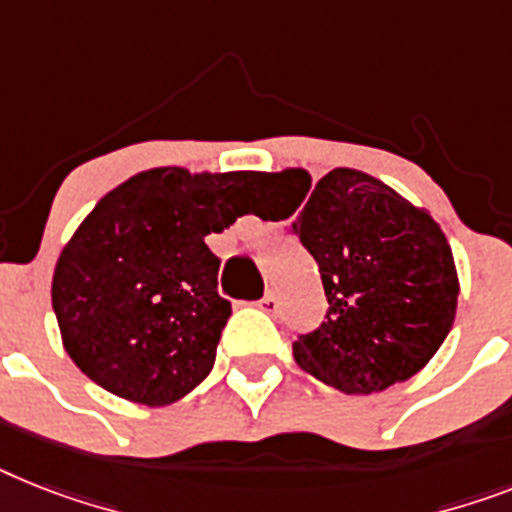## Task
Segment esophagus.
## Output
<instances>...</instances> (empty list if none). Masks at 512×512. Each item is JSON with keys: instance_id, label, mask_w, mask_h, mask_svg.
Here are the masks:
<instances>
[{"instance_id": "esophagus-1", "label": "esophagus", "mask_w": 512, "mask_h": 512, "mask_svg": "<svg viewBox=\"0 0 512 512\" xmlns=\"http://www.w3.org/2000/svg\"><path fill=\"white\" fill-rule=\"evenodd\" d=\"M256 306H259L261 311H266V314H277V308H280V298H277L274 293H266L264 298L256 303Z\"/></svg>"}]
</instances>
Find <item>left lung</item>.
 Instances as JSON below:
<instances>
[{
	"label": "left lung",
	"mask_w": 512,
	"mask_h": 512,
	"mask_svg": "<svg viewBox=\"0 0 512 512\" xmlns=\"http://www.w3.org/2000/svg\"><path fill=\"white\" fill-rule=\"evenodd\" d=\"M295 188L298 235L322 274L324 322L293 342L303 371L348 395L411 379L445 342L458 308V274L445 232L390 185L358 170L264 175ZM307 201L303 202L302 198Z\"/></svg>",
	"instance_id": "left-lung-1"
}]
</instances>
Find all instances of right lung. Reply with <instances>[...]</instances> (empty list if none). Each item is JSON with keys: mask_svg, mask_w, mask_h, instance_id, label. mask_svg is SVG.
Listing matches in <instances>:
<instances>
[{"mask_svg": "<svg viewBox=\"0 0 512 512\" xmlns=\"http://www.w3.org/2000/svg\"><path fill=\"white\" fill-rule=\"evenodd\" d=\"M256 180L149 170L83 219L59 253L52 306L88 379L133 403L170 405L209 377L232 308L204 238L246 214Z\"/></svg>", "mask_w": 512, "mask_h": 512, "instance_id": "add662e5", "label": "right lung"}]
</instances>
